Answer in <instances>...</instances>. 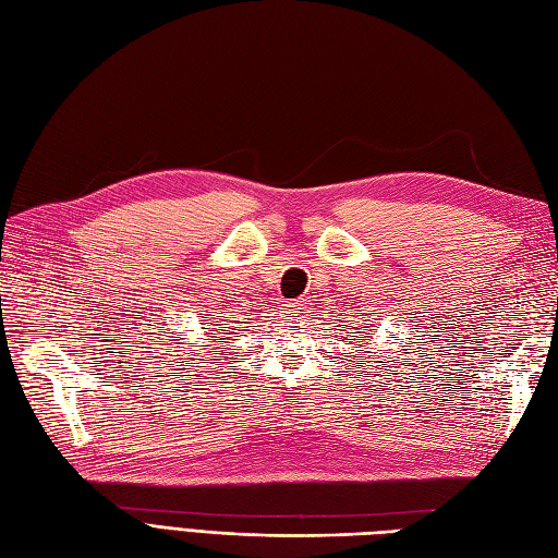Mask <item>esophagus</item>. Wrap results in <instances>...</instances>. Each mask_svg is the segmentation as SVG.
Masks as SVG:
<instances>
[{
  "instance_id": "34e87169",
  "label": "esophagus",
  "mask_w": 558,
  "mask_h": 558,
  "mask_svg": "<svg viewBox=\"0 0 558 558\" xmlns=\"http://www.w3.org/2000/svg\"><path fill=\"white\" fill-rule=\"evenodd\" d=\"M307 314V302L305 300H295L289 305V310H286V316H305Z\"/></svg>"
}]
</instances>
